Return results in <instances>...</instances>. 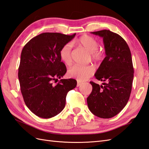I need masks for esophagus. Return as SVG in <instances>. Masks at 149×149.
<instances>
[{
  "instance_id": "obj_1",
  "label": "esophagus",
  "mask_w": 149,
  "mask_h": 149,
  "mask_svg": "<svg viewBox=\"0 0 149 149\" xmlns=\"http://www.w3.org/2000/svg\"><path fill=\"white\" fill-rule=\"evenodd\" d=\"M81 84H82V83H81V82H77V87H79V86H80Z\"/></svg>"
}]
</instances>
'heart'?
I'll return each instance as SVG.
<instances>
[{
    "label": "heart",
    "mask_w": 149,
    "mask_h": 149,
    "mask_svg": "<svg viewBox=\"0 0 149 149\" xmlns=\"http://www.w3.org/2000/svg\"><path fill=\"white\" fill-rule=\"evenodd\" d=\"M81 47L84 48L90 53V56L93 61H101L104 57L102 51H99V44L95 38L88 35H83L75 40L72 42ZM60 56L61 60L67 65H70L72 63V45L67 43L63 45L60 51ZM95 68L93 66H79L75 65L69 69L68 74L70 77L75 78L79 81H85L94 74Z\"/></svg>",
    "instance_id": "obj_1"
}]
</instances>
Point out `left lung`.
I'll return each instance as SVG.
<instances>
[{"label":"left lung","mask_w":149,"mask_h":149,"mask_svg":"<svg viewBox=\"0 0 149 149\" xmlns=\"http://www.w3.org/2000/svg\"><path fill=\"white\" fill-rule=\"evenodd\" d=\"M91 33L103 38L106 56L95 76L107 81L103 85L90 82L92 92L87 98L89 110L100 118L116 116L128 102L132 88L134 69L128 45L122 37L109 30Z\"/></svg>","instance_id":"1"}]
</instances>
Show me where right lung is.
I'll return each mask as SVG.
<instances>
[{
	"instance_id": "obj_1",
	"label": "right lung",
	"mask_w": 149,
	"mask_h": 149,
	"mask_svg": "<svg viewBox=\"0 0 149 149\" xmlns=\"http://www.w3.org/2000/svg\"><path fill=\"white\" fill-rule=\"evenodd\" d=\"M75 34L42 33L23 48L18 68L21 92L26 107L41 118L49 119L60 113L68 92L77 86L75 79H61L67 68L60 56L62 46ZM54 81L58 82L54 85Z\"/></svg>"
}]
</instances>
